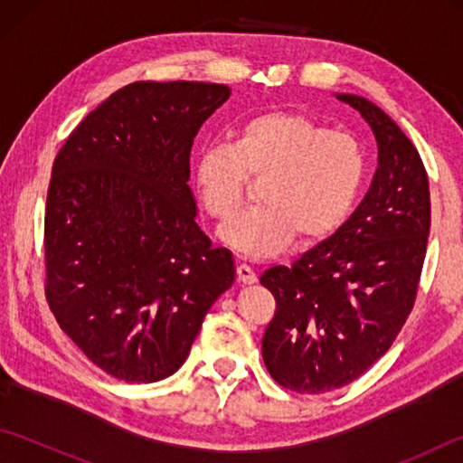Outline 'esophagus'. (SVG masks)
Returning <instances> with one entry per match:
<instances>
[{"label": "esophagus", "mask_w": 463, "mask_h": 463, "mask_svg": "<svg viewBox=\"0 0 463 463\" xmlns=\"http://www.w3.org/2000/svg\"><path fill=\"white\" fill-rule=\"evenodd\" d=\"M237 274H239V280L244 284H252L254 280H257V272H254L249 264H244V262L237 267Z\"/></svg>", "instance_id": "1"}]
</instances>
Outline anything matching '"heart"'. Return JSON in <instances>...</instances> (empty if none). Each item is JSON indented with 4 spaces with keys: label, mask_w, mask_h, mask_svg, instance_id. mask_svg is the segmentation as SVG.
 Masks as SVG:
<instances>
[{
    "label": "heart",
    "mask_w": 463,
    "mask_h": 463,
    "mask_svg": "<svg viewBox=\"0 0 463 463\" xmlns=\"http://www.w3.org/2000/svg\"><path fill=\"white\" fill-rule=\"evenodd\" d=\"M366 171L356 135L277 111L241 123L231 143H206L194 161V186L206 214L224 221L239 209L249 176H264L260 204L221 229L222 241L244 257L264 259L294 234L317 241L336 231L356 204Z\"/></svg>",
    "instance_id": "heart-1"
}]
</instances>
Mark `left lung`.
<instances>
[{
  "label": "left lung",
  "mask_w": 463,
  "mask_h": 463,
  "mask_svg": "<svg viewBox=\"0 0 463 463\" xmlns=\"http://www.w3.org/2000/svg\"><path fill=\"white\" fill-rule=\"evenodd\" d=\"M336 99L376 137L370 189L332 237L260 277L277 300L264 366L298 394L346 386L388 352L414 308L431 222L428 173L404 131L364 97Z\"/></svg>",
  "instance_id": "1"
}]
</instances>
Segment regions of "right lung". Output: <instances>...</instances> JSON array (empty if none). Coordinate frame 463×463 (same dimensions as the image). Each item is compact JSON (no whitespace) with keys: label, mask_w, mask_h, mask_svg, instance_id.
I'll list each match as a JSON object with an SVG mask.
<instances>
[{"label":"right lung","mask_w":463,"mask_h":463,"mask_svg":"<svg viewBox=\"0 0 463 463\" xmlns=\"http://www.w3.org/2000/svg\"><path fill=\"white\" fill-rule=\"evenodd\" d=\"M229 97L221 83H129L55 156L45 298L61 330L113 378L175 373L232 287V254L199 229L189 186L194 137Z\"/></svg>","instance_id":"1"}]
</instances>
